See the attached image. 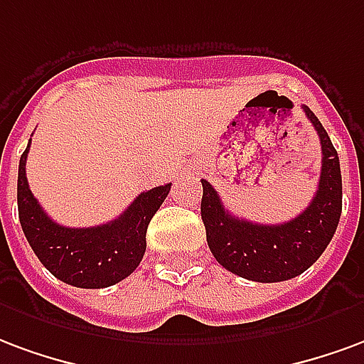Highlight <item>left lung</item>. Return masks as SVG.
<instances>
[{"mask_svg":"<svg viewBox=\"0 0 364 364\" xmlns=\"http://www.w3.org/2000/svg\"><path fill=\"white\" fill-rule=\"evenodd\" d=\"M322 145V172L309 208L279 225L238 219L223 205L219 193L201 180V219L209 250L225 269L244 279L277 283L306 272L330 244L341 217L339 156L326 129L309 106H302Z\"/></svg>","mask_w":364,"mask_h":364,"instance_id":"8db88e82","label":"left lung"}]
</instances>
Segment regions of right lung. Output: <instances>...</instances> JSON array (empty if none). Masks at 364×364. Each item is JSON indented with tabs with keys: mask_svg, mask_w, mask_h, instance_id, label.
Returning a JSON list of instances; mask_svg holds the SVG:
<instances>
[{
	"mask_svg": "<svg viewBox=\"0 0 364 364\" xmlns=\"http://www.w3.org/2000/svg\"><path fill=\"white\" fill-rule=\"evenodd\" d=\"M26 145L18 161V221L26 240L54 277L81 289H105L126 279L139 266L147 248V227L166 200L171 184L139 193L124 213L105 225L71 229L52 221L26 182Z\"/></svg>",
	"mask_w": 364,
	"mask_h": 364,
	"instance_id": "1",
	"label": "right lung"
}]
</instances>
